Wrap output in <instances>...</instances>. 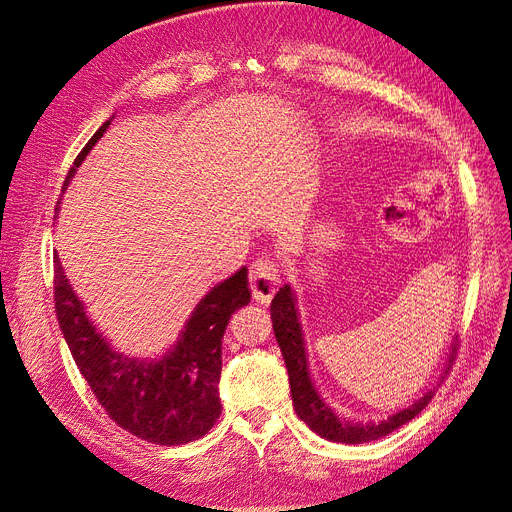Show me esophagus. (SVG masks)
<instances>
[{"instance_id":"34e87169","label":"esophagus","mask_w":512,"mask_h":512,"mask_svg":"<svg viewBox=\"0 0 512 512\" xmlns=\"http://www.w3.org/2000/svg\"><path fill=\"white\" fill-rule=\"evenodd\" d=\"M250 286L258 303H269L280 286V265L273 258H256L250 267Z\"/></svg>"}]
</instances>
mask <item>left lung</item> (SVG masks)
I'll return each mask as SVG.
<instances>
[{"label":"left lung","mask_w":512,"mask_h":512,"mask_svg":"<svg viewBox=\"0 0 512 512\" xmlns=\"http://www.w3.org/2000/svg\"><path fill=\"white\" fill-rule=\"evenodd\" d=\"M271 320H273L275 339L282 348L284 361L288 367L294 410H297L301 421H305L322 438L333 440V442H344V444H363V442L378 440V438L386 436V433H391V431L399 429L401 425L412 421V418L421 412L433 397V391L425 393V397L418 399L416 404L389 416L382 423L361 425V423L342 421V418H337V414L320 399L318 391L312 384V378H309L303 333L299 327L297 309H294V297H292L288 286L277 290V294L273 297ZM455 359H457V346L451 352V361H448L446 374H448V369L453 367Z\"/></svg>","instance_id":"left-lung-1"}]
</instances>
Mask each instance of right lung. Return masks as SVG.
<instances>
[{"instance_id": "1", "label": "right lung", "mask_w": 512, "mask_h": 512, "mask_svg": "<svg viewBox=\"0 0 512 512\" xmlns=\"http://www.w3.org/2000/svg\"><path fill=\"white\" fill-rule=\"evenodd\" d=\"M106 128L108 121L76 156L68 179ZM53 262V299L61 333L104 412L117 427L151 444L179 446L203 438L222 414V337L232 312L250 303L247 269L205 294L173 350L158 361H134L106 344L68 284L57 254Z\"/></svg>"}]
</instances>
